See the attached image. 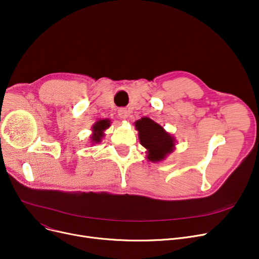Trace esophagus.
I'll list each match as a JSON object with an SVG mask.
<instances>
[{"label":"esophagus","mask_w":259,"mask_h":259,"mask_svg":"<svg viewBox=\"0 0 259 259\" xmlns=\"http://www.w3.org/2000/svg\"><path fill=\"white\" fill-rule=\"evenodd\" d=\"M117 113H118V116H119L121 119H126V118L129 116V112H128L127 109H125V108L119 109Z\"/></svg>","instance_id":"obj_1"}]
</instances>
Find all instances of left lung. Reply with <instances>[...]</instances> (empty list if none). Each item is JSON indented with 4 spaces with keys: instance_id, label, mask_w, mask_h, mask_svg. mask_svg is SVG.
Wrapping results in <instances>:
<instances>
[{
    "instance_id": "8db88e82",
    "label": "left lung",
    "mask_w": 259,
    "mask_h": 259,
    "mask_svg": "<svg viewBox=\"0 0 259 259\" xmlns=\"http://www.w3.org/2000/svg\"><path fill=\"white\" fill-rule=\"evenodd\" d=\"M139 140L147 149V159L151 162L164 160L175 149V139L164 127L149 117H142L134 122Z\"/></svg>"
}]
</instances>
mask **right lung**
I'll list each match as a JSON object with an SVG mask.
<instances>
[{"label":"right lung","mask_w":259,"mask_h":259,"mask_svg":"<svg viewBox=\"0 0 259 259\" xmlns=\"http://www.w3.org/2000/svg\"><path fill=\"white\" fill-rule=\"evenodd\" d=\"M111 120L109 118L105 119H99L94 122L92 126V133L90 135V143L91 145L100 144L105 137V131L110 127Z\"/></svg>","instance_id":"obj_1"}]
</instances>
